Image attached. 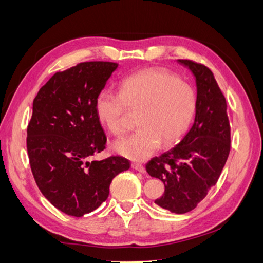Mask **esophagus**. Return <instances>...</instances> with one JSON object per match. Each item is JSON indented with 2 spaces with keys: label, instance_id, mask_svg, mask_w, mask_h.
I'll list each match as a JSON object with an SVG mask.
<instances>
[{
  "label": "esophagus",
  "instance_id": "esophagus-1",
  "mask_svg": "<svg viewBox=\"0 0 263 263\" xmlns=\"http://www.w3.org/2000/svg\"><path fill=\"white\" fill-rule=\"evenodd\" d=\"M131 166H132V169L139 171V173H144V171H145V166L142 165V164H140V163H137V162H135V163H132Z\"/></svg>",
  "mask_w": 263,
  "mask_h": 263
}]
</instances>
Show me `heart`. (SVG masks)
I'll use <instances>...</instances> for the list:
<instances>
[{"label": "heart", "instance_id": "heart-1", "mask_svg": "<svg viewBox=\"0 0 263 263\" xmlns=\"http://www.w3.org/2000/svg\"><path fill=\"white\" fill-rule=\"evenodd\" d=\"M140 110L133 135L114 142V151L130 160L141 161L161 147L181 139L192 122L197 95L185 80L163 69L149 68L127 76L119 93L104 88L95 100L98 118L115 136L124 132V114Z\"/></svg>", "mask_w": 263, "mask_h": 263}]
</instances>
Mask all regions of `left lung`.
Here are the masks:
<instances>
[{"mask_svg":"<svg viewBox=\"0 0 263 263\" xmlns=\"http://www.w3.org/2000/svg\"><path fill=\"white\" fill-rule=\"evenodd\" d=\"M193 73L197 108L192 127L170 151L155 156L146 165L149 176L164 184V193L155 203L175 214L198 206L217 183L230 153V124L227 101L207 66L177 60Z\"/></svg>","mask_w":263,"mask_h":263,"instance_id":"left-lung-1","label":"left lung"}]
</instances>
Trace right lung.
I'll list each match as a JSON object with an SVG mask.
<instances>
[{
	"label": "right lung",
	"mask_w": 263,
	"mask_h": 263,
	"mask_svg": "<svg viewBox=\"0 0 263 263\" xmlns=\"http://www.w3.org/2000/svg\"><path fill=\"white\" fill-rule=\"evenodd\" d=\"M118 68L112 62H84L56 72L33 101L27 153L41 193L61 212L82 217L101 206L109 186L130 161L111 156L89 161L106 148L95 100Z\"/></svg>",
	"instance_id": "1"
}]
</instances>
